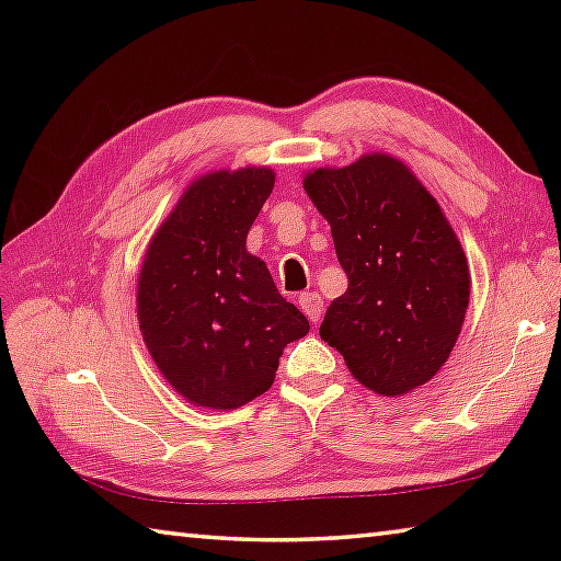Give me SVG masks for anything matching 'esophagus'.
Wrapping results in <instances>:
<instances>
[{
  "label": "esophagus",
  "mask_w": 561,
  "mask_h": 561,
  "mask_svg": "<svg viewBox=\"0 0 561 561\" xmlns=\"http://www.w3.org/2000/svg\"><path fill=\"white\" fill-rule=\"evenodd\" d=\"M299 306H301V311L308 316V320H311V323H318L320 316H323V296L316 294V291L301 294Z\"/></svg>",
  "instance_id": "34e87169"
}]
</instances>
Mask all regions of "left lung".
Listing matches in <instances>:
<instances>
[{
	"label": "left lung",
	"instance_id": "1",
	"mask_svg": "<svg viewBox=\"0 0 561 561\" xmlns=\"http://www.w3.org/2000/svg\"><path fill=\"white\" fill-rule=\"evenodd\" d=\"M304 190L350 279L320 337L378 396L424 386L456 347L470 304L468 260L438 202L388 153L316 169Z\"/></svg>",
	"mask_w": 561,
	"mask_h": 561
}]
</instances>
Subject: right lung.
<instances>
[{
    "mask_svg": "<svg viewBox=\"0 0 561 561\" xmlns=\"http://www.w3.org/2000/svg\"><path fill=\"white\" fill-rule=\"evenodd\" d=\"M274 187L270 169L197 178L153 233L137 284L151 359L197 408L236 410L274 383L279 356L308 332L245 238Z\"/></svg>",
    "mask_w": 561,
    "mask_h": 561,
    "instance_id": "1",
    "label": "right lung"
}]
</instances>
